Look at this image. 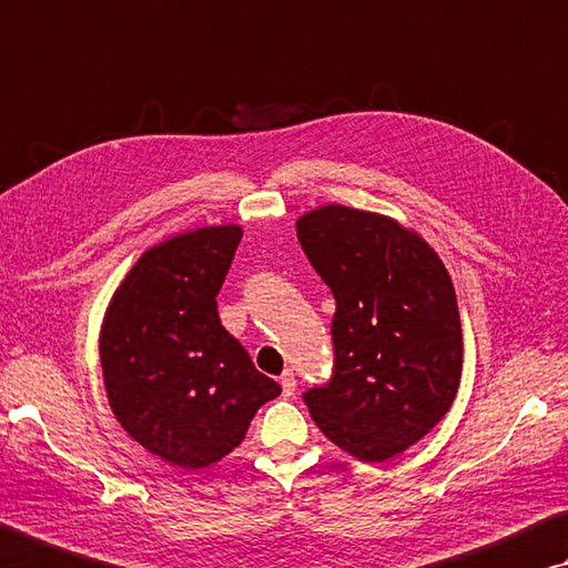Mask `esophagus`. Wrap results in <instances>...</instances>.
Segmentation results:
<instances>
[{
    "instance_id": "esophagus-1",
    "label": "esophagus",
    "mask_w": 568,
    "mask_h": 568,
    "mask_svg": "<svg viewBox=\"0 0 568 568\" xmlns=\"http://www.w3.org/2000/svg\"><path fill=\"white\" fill-rule=\"evenodd\" d=\"M281 387H283V395H285V397L293 395V392H295V375H293V369H285V373L281 375Z\"/></svg>"
}]
</instances>
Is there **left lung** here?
I'll list each match as a JSON object with an SVG mask.
<instances>
[{"instance_id":"1","label":"left lung","mask_w":568,"mask_h":568,"mask_svg":"<svg viewBox=\"0 0 568 568\" xmlns=\"http://www.w3.org/2000/svg\"><path fill=\"white\" fill-rule=\"evenodd\" d=\"M295 229L335 295L333 377L307 389L305 405L347 455L397 457L457 397L464 345L447 267L389 215L329 203L301 215Z\"/></svg>"}]
</instances>
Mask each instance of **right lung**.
Segmentation results:
<instances>
[{
	"instance_id": "add662e5",
	"label": "right lung",
	"mask_w": 568,
	"mask_h": 568,
	"mask_svg": "<svg viewBox=\"0 0 568 568\" xmlns=\"http://www.w3.org/2000/svg\"><path fill=\"white\" fill-rule=\"evenodd\" d=\"M241 225H205L153 245L123 277L99 335L113 417L151 455L203 469L241 445L281 395L221 325L219 295Z\"/></svg>"
}]
</instances>
